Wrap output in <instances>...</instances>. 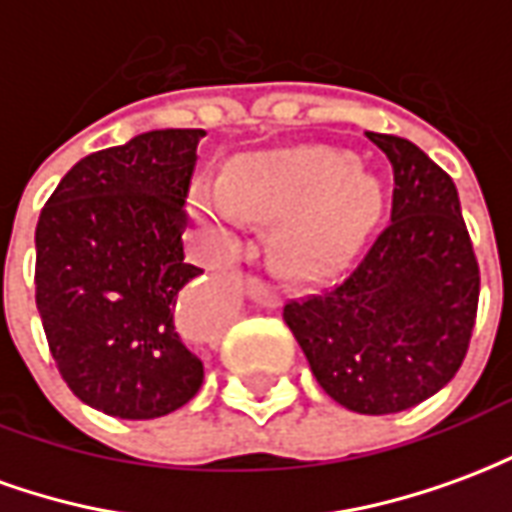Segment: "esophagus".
<instances>
[{"label":"esophagus","mask_w":512,"mask_h":512,"mask_svg":"<svg viewBox=\"0 0 512 512\" xmlns=\"http://www.w3.org/2000/svg\"><path fill=\"white\" fill-rule=\"evenodd\" d=\"M244 285H246V293H249V296H252V299H255L257 304H263V307H279L277 290L271 288V285H266L263 279L249 277L244 282Z\"/></svg>","instance_id":"esophagus-1"}]
</instances>
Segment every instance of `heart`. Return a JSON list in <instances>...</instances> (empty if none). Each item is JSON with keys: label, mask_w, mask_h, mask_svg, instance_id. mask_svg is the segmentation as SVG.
Returning a JSON list of instances; mask_svg holds the SVG:
<instances>
[{"label": "heart", "mask_w": 512, "mask_h": 512, "mask_svg": "<svg viewBox=\"0 0 512 512\" xmlns=\"http://www.w3.org/2000/svg\"><path fill=\"white\" fill-rule=\"evenodd\" d=\"M191 205L219 230H235L241 216L279 219L271 235L277 268L318 282L351 260L376 222L381 191L348 153L299 147L235 161L224 189L200 186Z\"/></svg>", "instance_id": "obj_1"}]
</instances>
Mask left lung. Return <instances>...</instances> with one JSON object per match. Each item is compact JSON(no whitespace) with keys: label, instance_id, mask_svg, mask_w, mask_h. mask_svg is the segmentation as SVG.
<instances>
[{"label":"left lung","instance_id":"8db88e82","mask_svg":"<svg viewBox=\"0 0 512 512\" xmlns=\"http://www.w3.org/2000/svg\"><path fill=\"white\" fill-rule=\"evenodd\" d=\"M392 167V208L337 285L285 301L323 392L356 414L436 395L469 351L480 266L452 178L414 142L367 131Z\"/></svg>","mask_w":512,"mask_h":512}]
</instances>
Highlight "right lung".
<instances>
[{"mask_svg":"<svg viewBox=\"0 0 512 512\" xmlns=\"http://www.w3.org/2000/svg\"><path fill=\"white\" fill-rule=\"evenodd\" d=\"M202 128H164L84 156L43 205L35 304L54 365L87 406L156 419L202 386L183 340L186 197Z\"/></svg>","mask_w":512,"mask_h":512,"instance_id":"obj_1","label":"right lung"}]
</instances>
